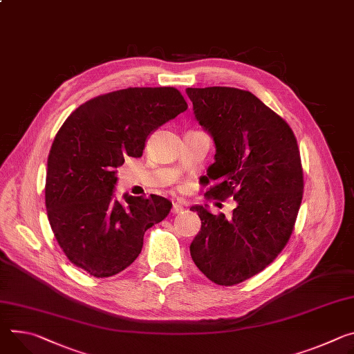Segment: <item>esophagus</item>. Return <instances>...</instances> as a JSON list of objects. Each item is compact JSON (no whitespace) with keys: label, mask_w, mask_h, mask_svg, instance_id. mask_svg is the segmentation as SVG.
I'll return each instance as SVG.
<instances>
[{"label":"esophagus","mask_w":354,"mask_h":354,"mask_svg":"<svg viewBox=\"0 0 354 354\" xmlns=\"http://www.w3.org/2000/svg\"><path fill=\"white\" fill-rule=\"evenodd\" d=\"M182 212H183V205L179 203V202L174 203V206H172V213H174V214H178V213H182Z\"/></svg>","instance_id":"esophagus-1"}]
</instances>
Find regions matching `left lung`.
Returning a JSON list of instances; mask_svg holds the SVG:
<instances>
[{
  "label": "left lung",
  "instance_id": "left-lung-1",
  "mask_svg": "<svg viewBox=\"0 0 354 354\" xmlns=\"http://www.w3.org/2000/svg\"><path fill=\"white\" fill-rule=\"evenodd\" d=\"M186 94L216 144L206 196L237 202L230 218L192 206L202 227L190 255L210 281L232 286L268 267L292 234L304 195L299 148L288 122L250 91L214 86Z\"/></svg>",
  "mask_w": 354,
  "mask_h": 354
}]
</instances>
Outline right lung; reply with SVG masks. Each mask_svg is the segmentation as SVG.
Instances as JSON below:
<instances>
[{
  "label": "right lung",
  "mask_w": 354,
  "mask_h": 354,
  "mask_svg": "<svg viewBox=\"0 0 354 354\" xmlns=\"http://www.w3.org/2000/svg\"><path fill=\"white\" fill-rule=\"evenodd\" d=\"M175 87H128L97 95L60 127L48 156L45 205L55 239L72 264L95 278L113 277L140 255L145 232L172 203L124 195L114 199L117 168L140 158L148 136L183 113Z\"/></svg>",
  "instance_id": "1"
}]
</instances>
